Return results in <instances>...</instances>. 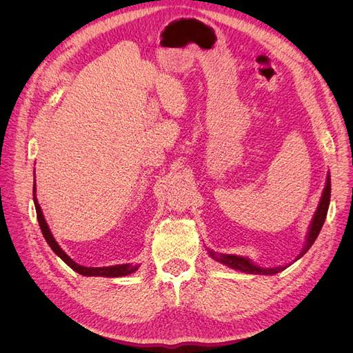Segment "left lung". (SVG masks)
Instances as JSON below:
<instances>
[{"instance_id": "8db88e82", "label": "left lung", "mask_w": 353, "mask_h": 353, "mask_svg": "<svg viewBox=\"0 0 353 353\" xmlns=\"http://www.w3.org/2000/svg\"><path fill=\"white\" fill-rule=\"evenodd\" d=\"M330 196H331V179H330V174L327 175V181H325V187L323 191V196L321 200H319V205L315 210V215L312 218L311 225H309V231H307V236H306V243H305V248L302 249L301 254L297 256V259H301L302 256L309 250V248L315 243L316 237L319 231H321L325 218H327V212H328V206H330ZM209 256L212 259H215L223 265L230 266L232 270H237L245 274H261V275H274V274H279L283 270H285L288 265L284 266H276V268H262V266L254 265L249 258H243V256H236V254H223V253H218V252H213V250H208Z\"/></svg>"}]
</instances>
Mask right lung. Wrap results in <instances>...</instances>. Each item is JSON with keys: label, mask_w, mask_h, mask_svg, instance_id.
Segmentation results:
<instances>
[{"label": "right lung", "mask_w": 353, "mask_h": 353, "mask_svg": "<svg viewBox=\"0 0 353 353\" xmlns=\"http://www.w3.org/2000/svg\"><path fill=\"white\" fill-rule=\"evenodd\" d=\"M37 184H34V203H35V209H37V218L39 222V227L42 231V236H44L46 241L48 243V245L51 248V250L54 252L59 258L68 263L73 271H77L81 275H87V276H125V275H130L132 272H135L138 268H140V265H132V263H123V265H113V266H103V268H88V266H82L79 263H77L74 261H72L69 256L65 253L59 243L52 237V234L48 228V223L44 218V213L41 210V206L38 203L37 199Z\"/></svg>", "instance_id": "obj_1"}]
</instances>
